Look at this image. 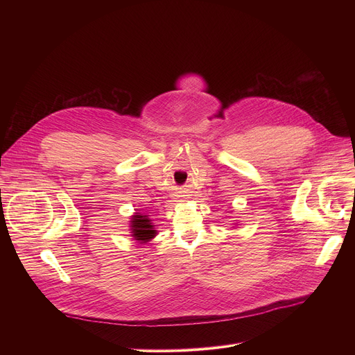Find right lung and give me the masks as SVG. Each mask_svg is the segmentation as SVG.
<instances>
[{
	"instance_id": "right-lung-1",
	"label": "right lung",
	"mask_w": 355,
	"mask_h": 355,
	"mask_svg": "<svg viewBox=\"0 0 355 355\" xmlns=\"http://www.w3.org/2000/svg\"><path fill=\"white\" fill-rule=\"evenodd\" d=\"M132 230L135 240H139L141 243L148 241L156 236V230H153V225L150 223L147 216H141L139 214L132 218Z\"/></svg>"
}]
</instances>
